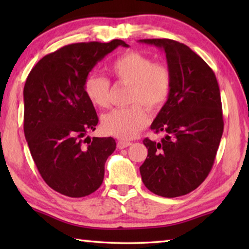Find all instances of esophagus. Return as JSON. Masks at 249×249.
I'll return each mask as SVG.
<instances>
[{
  "label": "esophagus",
  "instance_id": "34e87169",
  "mask_svg": "<svg viewBox=\"0 0 249 249\" xmlns=\"http://www.w3.org/2000/svg\"><path fill=\"white\" fill-rule=\"evenodd\" d=\"M132 145V142H125V141H119L117 142V148L119 149H124L126 147H128Z\"/></svg>",
  "mask_w": 249,
  "mask_h": 249
}]
</instances>
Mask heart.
I'll return each mask as SVG.
<instances>
[{
    "instance_id": "obj_1",
    "label": "heart",
    "mask_w": 249,
    "mask_h": 249,
    "mask_svg": "<svg viewBox=\"0 0 249 249\" xmlns=\"http://www.w3.org/2000/svg\"><path fill=\"white\" fill-rule=\"evenodd\" d=\"M117 82L129 86V104L126 108H116L104 114L101 126L104 133L121 140L136 136L149 123L150 111L161 108L169 99L172 87V73L167 64L153 61L140 52H126L111 64ZM83 92L95 107L105 108L109 105L111 83L98 73H90L83 81Z\"/></svg>"
}]
</instances>
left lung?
I'll list each match as a JSON object with an SVG mask.
<instances>
[{"label":"left lung","mask_w":249,"mask_h":249,"mask_svg":"<svg viewBox=\"0 0 249 249\" xmlns=\"http://www.w3.org/2000/svg\"><path fill=\"white\" fill-rule=\"evenodd\" d=\"M140 41L165 50L172 73L169 99L150 126L165 137L142 141L148 155L140 168L142 180L160 196L188 195L209 176L224 129L217 80L184 44L167 38Z\"/></svg>","instance_id":"obj_1"}]
</instances>
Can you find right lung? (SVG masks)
<instances>
[{"label":"right lung","mask_w":249,"mask_h":249,"mask_svg":"<svg viewBox=\"0 0 249 249\" xmlns=\"http://www.w3.org/2000/svg\"><path fill=\"white\" fill-rule=\"evenodd\" d=\"M119 46L128 47L121 39L64 46L41 58L26 79L25 138L41 178L64 196L82 197L98 190L105 161L115 150L112 137L84 138L99 117L84 94L83 81Z\"/></svg>","instance_id":"1"}]
</instances>
